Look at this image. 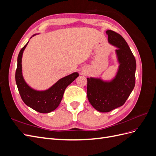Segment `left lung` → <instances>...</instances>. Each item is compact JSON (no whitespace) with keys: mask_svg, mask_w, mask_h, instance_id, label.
<instances>
[{"mask_svg":"<svg viewBox=\"0 0 156 156\" xmlns=\"http://www.w3.org/2000/svg\"><path fill=\"white\" fill-rule=\"evenodd\" d=\"M108 43L117 48L116 54L119 63L114 79L105 81L100 78H87V97L97 111L109 112L123 105L135 84L136 60L123 37L107 30Z\"/></svg>","mask_w":156,"mask_h":156,"instance_id":"left-lung-1","label":"left lung"}]
</instances>
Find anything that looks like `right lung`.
Returning a JSON list of instances; mask_svg holds the SVG:
<instances>
[{
    "instance_id": "add662e5",
    "label": "right lung",
    "mask_w": 156,
    "mask_h": 156,
    "mask_svg": "<svg viewBox=\"0 0 156 156\" xmlns=\"http://www.w3.org/2000/svg\"><path fill=\"white\" fill-rule=\"evenodd\" d=\"M35 35L36 34L32 36ZM28 43L21 49L17 57L16 72L17 87L22 100L27 106L39 112L48 113L58 107L66 88L79 76V73L74 72L59 79L53 86L45 90L38 91L32 88L26 83L22 74V56Z\"/></svg>"
}]
</instances>
